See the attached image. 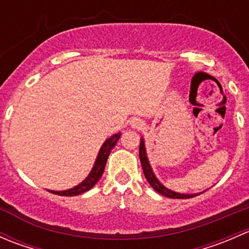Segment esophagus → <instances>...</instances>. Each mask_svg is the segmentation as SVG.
Returning <instances> with one entry per match:
<instances>
[{
	"label": "esophagus",
	"mask_w": 249,
	"mask_h": 249,
	"mask_svg": "<svg viewBox=\"0 0 249 249\" xmlns=\"http://www.w3.org/2000/svg\"><path fill=\"white\" fill-rule=\"evenodd\" d=\"M130 126L132 127V129H137V130H141L143 127V122L139 118H134V119L130 122Z\"/></svg>",
	"instance_id": "obj_1"
}]
</instances>
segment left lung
Returning <instances> with one entry per match:
<instances>
[{
  "instance_id": "obj_1",
  "label": "left lung",
  "mask_w": 249,
  "mask_h": 249,
  "mask_svg": "<svg viewBox=\"0 0 249 249\" xmlns=\"http://www.w3.org/2000/svg\"><path fill=\"white\" fill-rule=\"evenodd\" d=\"M140 160H141V164H142V169H143V173H144L145 179L148 180L150 187H152L155 192L159 193V194L164 195V196L166 197H171V199H190V197H194L196 196V195L201 194V193H196V194H182V193L173 192V190L165 187V185L158 179V177L155 176L154 171H153L152 166H150L149 159H148V155H147V149H145L144 139H143V137H141V143H140Z\"/></svg>"
}]
</instances>
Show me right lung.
Segmentation results:
<instances>
[{
	"label": "right lung",
	"mask_w": 249,
	"mask_h": 249,
	"mask_svg": "<svg viewBox=\"0 0 249 249\" xmlns=\"http://www.w3.org/2000/svg\"><path fill=\"white\" fill-rule=\"evenodd\" d=\"M120 135L122 134L118 132V134L112 135L109 139L105 141L104 144H102L101 148H100L99 154H97L96 160H95L91 171H90L89 175L85 177V179L82 180L79 184H77L76 187L70 188V189H66V190H48V192L53 193V194L61 195V196H76V195L83 194V193L91 189V188L99 182L100 178H101L102 173H104L105 166H106L107 159H108L110 154V150L115 147L118 140L120 139Z\"/></svg>",
	"instance_id": "obj_1"
}]
</instances>
